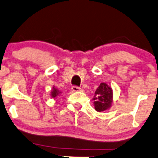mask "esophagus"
I'll list each match as a JSON object with an SVG mask.
<instances>
[{"label": "esophagus", "mask_w": 158, "mask_h": 158, "mask_svg": "<svg viewBox=\"0 0 158 158\" xmlns=\"http://www.w3.org/2000/svg\"><path fill=\"white\" fill-rule=\"evenodd\" d=\"M71 89H72V90L74 92H77V91H80V90H81V89L79 87H77V86H73Z\"/></svg>", "instance_id": "1"}]
</instances>
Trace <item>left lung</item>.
Segmentation results:
<instances>
[{"label": "left lung", "mask_w": 158, "mask_h": 158, "mask_svg": "<svg viewBox=\"0 0 158 158\" xmlns=\"http://www.w3.org/2000/svg\"><path fill=\"white\" fill-rule=\"evenodd\" d=\"M93 100L95 110L105 111L113 104V90L106 83H101L95 91Z\"/></svg>", "instance_id": "left-lung-1"}]
</instances>
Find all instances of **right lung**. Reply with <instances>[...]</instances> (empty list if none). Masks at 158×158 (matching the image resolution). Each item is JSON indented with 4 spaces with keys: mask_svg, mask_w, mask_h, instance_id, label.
<instances>
[{
    "mask_svg": "<svg viewBox=\"0 0 158 158\" xmlns=\"http://www.w3.org/2000/svg\"><path fill=\"white\" fill-rule=\"evenodd\" d=\"M61 94H62V92L60 91V90H59L57 88H56L55 86H54V87H53V88L51 89V94L50 95H51V98H53V99H55V98H57V97L60 96Z\"/></svg>",
    "mask_w": 158,
    "mask_h": 158,
    "instance_id": "1",
    "label": "right lung"
}]
</instances>
